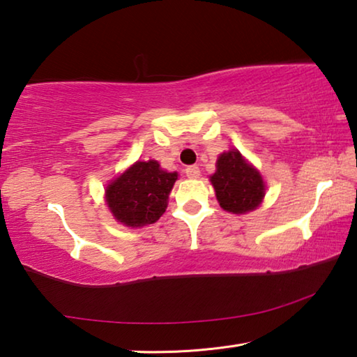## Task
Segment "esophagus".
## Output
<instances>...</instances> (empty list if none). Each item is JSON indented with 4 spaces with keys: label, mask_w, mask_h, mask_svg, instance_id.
Here are the masks:
<instances>
[{
    "label": "esophagus",
    "mask_w": 357,
    "mask_h": 357,
    "mask_svg": "<svg viewBox=\"0 0 357 357\" xmlns=\"http://www.w3.org/2000/svg\"><path fill=\"white\" fill-rule=\"evenodd\" d=\"M185 176L189 179H197L200 178V168H198L197 165H190L185 168Z\"/></svg>",
    "instance_id": "esophagus-1"
}]
</instances>
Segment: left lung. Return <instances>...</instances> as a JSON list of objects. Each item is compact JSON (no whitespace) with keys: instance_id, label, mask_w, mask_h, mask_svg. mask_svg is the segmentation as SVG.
<instances>
[{"instance_id":"obj_1","label":"left lung","mask_w":357,"mask_h":357,"mask_svg":"<svg viewBox=\"0 0 357 357\" xmlns=\"http://www.w3.org/2000/svg\"><path fill=\"white\" fill-rule=\"evenodd\" d=\"M215 168L209 179L220 208L231 214H245L261 204L266 192L264 181L238 149L222 153Z\"/></svg>"}]
</instances>
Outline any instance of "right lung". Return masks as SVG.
Instances as JSON below:
<instances>
[{"label":"right lung","instance_id":"1","mask_svg":"<svg viewBox=\"0 0 357 357\" xmlns=\"http://www.w3.org/2000/svg\"><path fill=\"white\" fill-rule=\"evenodd\" d=\"M178 173L162 170L159 162H135L105 189V202L114 219L126 227H144L165 213Z\"/></svg>","mask_w":357,"mask_h":357}]
</instances>
